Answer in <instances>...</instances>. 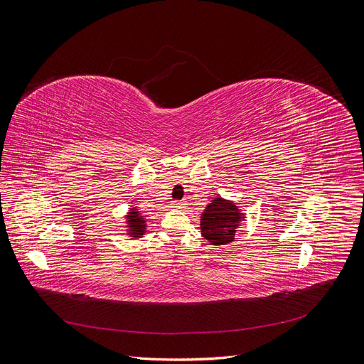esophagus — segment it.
Instances as JSON below:
<instances>
[{"label":"esophagus","instance_id":"34e87169","mask_svg":"<svg viewBox=\"0 0 364 364\" xmlns=\"http://www.w3.org/2000/svg\"><path fill=\"white\" fill-rule=\"evenodd\" d=\"M171 206H173V208H176V209H181V208H183V202H181V200H174V202L171 203Z\"/></svg>","mask_w":364,"mask_h":364}]
</instances>
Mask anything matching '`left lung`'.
I'll use <instances>...</instances> for the list:
<instances>
[{
  "instance_id": "1",
  "label": "left lung",
  "mask_w": 364,
  "mask_h": 364,
  "mask_svg": "<svg viewBox=\"0 0 364 364\" xmlns=\"http://www.w3.org/2000/svg\"><path fill=\"white\" fill-rule=\"evenodd\" d=\"M241 215L243 213H240L234 203L223 199L213 200L200 218L202 235L217 246L234 241Z\"/></svg>"
}]
</instances>
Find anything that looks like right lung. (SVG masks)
<instances>
[{
    "label": "right lung",
    "mask_w": 364,
    "mask_h": 364,
    "mask_svg": "<svg viewBox=\"0 0 364 364\" xmlns=\"http://www.w3.org/2000/svg\"><path fill=\"white\" fill-rule=\"evenodd\" d=\"M129 222H130V228H132V230H134V232H132V235H135V237H139V235H142V232H144V220H141L139 217H138V213L136 211H134V209H132V213H130V215H129Z\"/></svg>",
    "instance_id": "obj_1"
}]
</instances>
